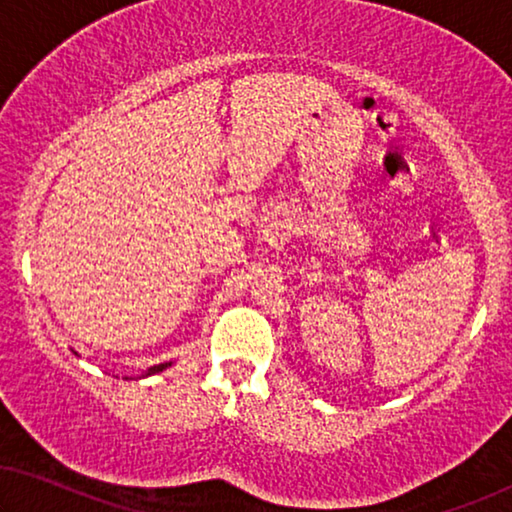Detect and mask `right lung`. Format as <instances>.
I'll return each instance as SVG.
<instances>
[{"mask_svg": "<svg viewBox=\"0 0 512 512\" xmlns=\"http://www.w3.org/2000/svg\"><path fill=\"white\" fill-rule=\"evenodd\" d=\"M170 365L172 363H160V365H154V368H149L147 372H144V375L142 377H149V375H156V372H163L165 368H170Z\"/></svg>", "mask_w": 512, "mask_h": 512, "instance_id": "right-lung-1", "label": "right lung"}]
</instances>
